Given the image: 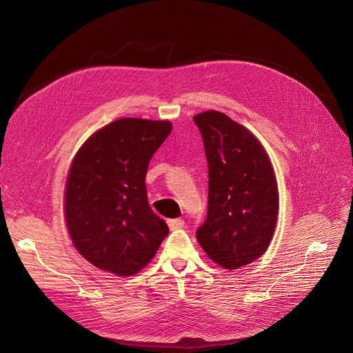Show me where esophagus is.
Wrapping results in <instances>:
<instances>
[{
    "label": "esophagus",
    "instance_id": "34e87169",
    "mask_svg": "<svg viewBox=\"0 0 353 353\" xmlns=\"http://www.w3.org/2000/svg\"><path fill=\"white\" fill-rule=\"evenodd\" d=\"M168 225L170 228V230H177V229H181L184 226V221L177 218V219H169L168 221Z\"/></svg>",
    "mask_w": 353,
    "mask_h": 353
}]
</instances>
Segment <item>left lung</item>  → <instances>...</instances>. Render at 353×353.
<instances>
[{"label": "left lung", "instance_id": "1", "mask_svg": "<svg viewBox=\"0 0 353 353\" xmlns=\"http://www.w3.org/2000/svg\"><path fill=\"white\" fill-rule=\"evenodd\" d=\"M208 162V211L196 240L211 260L237 270L265 253L278 218V187L263 145L226 114L194 119Z\"/></svg>", "mask_w": 353, "mask_h": 353}]
</instances>
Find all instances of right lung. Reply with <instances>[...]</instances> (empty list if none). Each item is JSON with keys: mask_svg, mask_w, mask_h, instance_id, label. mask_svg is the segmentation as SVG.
Wrapping results in <instances>:
<instances>
[{"mask_svg": "<svg viewBox=\"0 0 353 353\" xmlns=\"http://www.w3.org/2000/svg\"><path fill=\"white\" fill-rule=\"evenodd\" d=\"M172 124L120 119L96 131L75 155L65 185V219L79 254L99 270L141 271L169 233L150 210L145 176Z\"/></svg>", "mask_w": 353, "mask_h": 353, "instance_id": "1", "label": "right lung"}]
</instances>
